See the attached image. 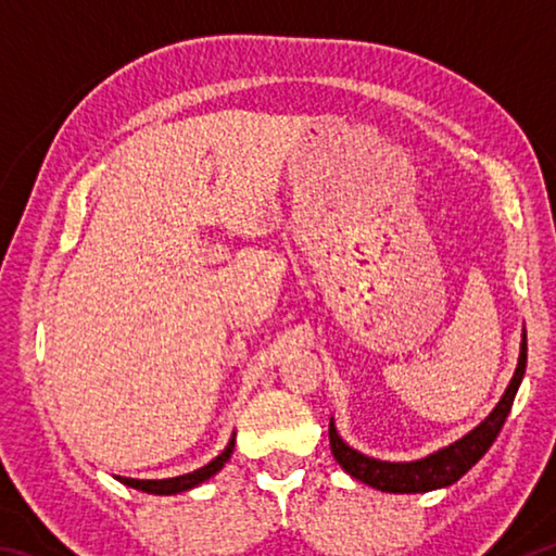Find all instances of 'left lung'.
Returning a JSON list of instances; mask_svg holds the SVG:
<instances>
[{"label": "left lung", "instance_id": "obj_1", "mask_svg": "<svg viewBox=\"0 0 556 556\" xmlns=\"http://www.w3.org/2000/svg\"><path fill=\"white\" fill-rule=\"evenodd\" d=\"M525 368H527V333L522 331L520 361H517L513 380L507 384L501 402L495 404V409L488 414V417L473 431H468L464 439H458L454 444L439 448L425 458L392 464V460L365 456L361 451L348 446L345 441L338 437L333 419L331 425H328L331 454L338 464H341L345 473H351L355 481H363L365 485L378 488L382 493H429V491H437V488H446L451 483H456L464 473H468V470L483 458L485 451L493 446L495 437L501 434V429L505 425L507 414H510L517 388H520V382L525 378Z\"/></svg>", "mask_w": 556, "mask_h": 556}]
</instances>
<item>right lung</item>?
Returning <instances> with one entry per match:
<instances>
[{"mask_svg":"<svg viewBox=\"0 0 556 556\" xmlns=\"http://www.w3.org/2000/svg\"><path fill=\"white\" fill-rule=\"evenodd\" d=\"M232 448H235V434L230 437L228 446L223 448V454L215 456L211 464H205L203 468H195L191 473H184V476H176V478H162V481H139V478H122L117 476L119 483H125L129 488H135V491H144V493H152V495H176V493H184V491H191V488L201 485L213 478L218 470L228 464V458L232 456Z\"/></svg>","mask_w":556,"mask_h":556,"instance_id":"obj_1","label":"right lung"}]
</instances>
